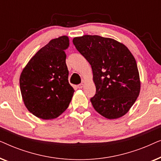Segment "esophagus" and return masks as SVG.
Segmentation results:
<instances>
[{
    "instance_id": "34e87169",
    "label": "esophagus",
    "mask_w": 161,
    "mask_h": 161,
    "mask_svg": "<svg viewBox=\"0 0 161 161\" xmlns=\"http://www.w3.org/2000/svg\"><path fill=\"white\" fill-rule=\"evenodd\" d=\"M83 87V83H80V84L78 85V89H82Z\"/></svg>"
}]
</instances>
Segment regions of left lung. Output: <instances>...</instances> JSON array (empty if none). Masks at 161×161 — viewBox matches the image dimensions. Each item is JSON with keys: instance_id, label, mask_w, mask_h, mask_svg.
I'll use <instances>...</instances> for the list:
<instances>
[{"instance_id": "8db88e82", "label": "left lung", "mask_w": 161, "mask_h": 161, "mask_svg": "<svg viewBox=\"0 0 161 161\" xmlns=\"http://www.w3.org/2000/svg\"><path fill=\"white\" fill-rule=\"evenodd\" d=\"M72 42L92 66L96 94L90 100L94 108L109 119L126 114L141 87L137 64L128 48L97 35L75 37Z\"/></svg>"}]
</instances>
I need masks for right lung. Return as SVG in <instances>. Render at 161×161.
Masks as SVG:
<instances>
[{
  "instance_id": "1",
  "label": "right lung",
  "mask_w": 161,
  "mask_h": 161,
  "mask_svg": "<svg viewBox=\"0 0 161 161\" xmlns=\"http://www.w3.org/2000/svg\"><path fill=\"white\" fill-rule=\"evenodd\" d=\"M69 38L52 39L28 61L19 78L24 104L42 119L60 116L69 106L75 90L68 81L65 50Z\"/></svg>"
}]
</instances>
